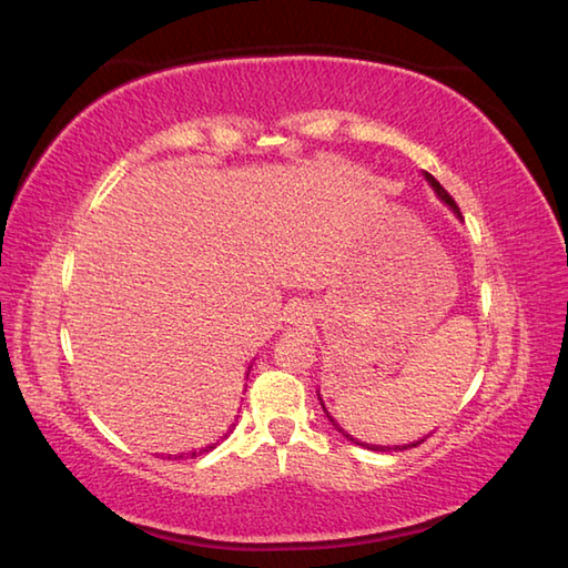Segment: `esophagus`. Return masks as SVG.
<instances>
[{"label": "esophagus", "instance_id": "34e87169", "mask_svg": "<svg viewBox=\"0 0 568 568\" xmlns=\"http://www.w3.org/2000/svg\"><path fill=\"white\" fill-rule=\"evenodd\" d=\"M285 320L291 322V325L305 327L307 322L313 320V307H310L307 303H291L285 307Z\"/></svg>", "mask_w": 568, "mask_h": 568}]
</instances>
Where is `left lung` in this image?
I'll use <instances>...</instances> for the list:
<instances>
[{
    "mask_svg": "<svg viewBox=\"0 0 568 568\" xmlns=\"http://www.w3.org/2000/svg\"><path fill=\"white\" fill-rule=\"evenodd\" d=\"M424 176H426V182L433 186V192H436L438 194V199H440V202L443 204H448L450 206V211H453V214L455 216H458V219H463V214H460V209H458V204H455L453 202V196L446 192V189H443L440 184H438V180H436V176H433V174H428V172H424ZM317 398H320V404H322V396H320V392H317ZM322 410H325V414H327V418H329V424L332 426H335V430H339L342 433V436L344 438H347V440H352V443H357V446H362V448H369V450H382V453H386V450H408V448H416V446H420V443H424L428 436H424V438H418V440H414V443H404V446H372V443H362V440H357V438H352L349 436V433L347 430H344L339 424H337V420L335 418H332L329 416V410L325 408V404H322Z\"/></svg>",
    "mask_w": 568,
    "mask_h": 568,
    "instance_id": "left-lung-1",
    "label": "left lung"
}]
</instances>
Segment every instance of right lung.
I'll return each instance as SVG.
<instances>
[{
    "instance_id": "add662e5",
    "label": "right lung",
    "mask_w": 568,
    "mask_h": 568,
    "mask_svg": "<svg viewBox=\"0 0 568 568\" xmlns=\"http://www.w3.org/2000/svg\"><path fill=\"white\" fill-rule=\"evenodd\" d=\"M248 372H251V366H248ZM246 376H248V374H246ZM233 426H236V424H233ZM233 426L224 433V436H221V440L229 438V433L233 430ZM216 446H219V440H216V443H209V446H204V448H196V450H189V453H176L174 460H176V458H196V455H204V453H209V450H214ZM158 455H160V453H158ZM164 458H172V455L164 453Z\"/></svg>"
}]
</instances>
